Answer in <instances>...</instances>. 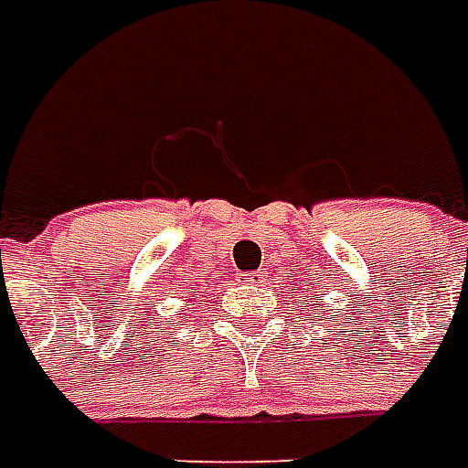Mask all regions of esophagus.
<instances>
[{"label": "esophagus", "instance_id": "1", "mask_svg": "<svg viewBox=\"0 0 468 468\" xmlns=\"http://www.w3.org/2000/svg\"><path fill=\"white\" fill-rule=\"evenodd\" d=\"M265 275H268V271H265V268H261V271H253V273L245 275V283H250V285L265 283Z\"/></svg>", "mask_w": 468, "mask_h": 468}]
</instances>
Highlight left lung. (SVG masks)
Listing matches in <instances>:
<instances>
[{
	"instance_id": "left-lung-1",
	"label": "left lung",
	"mask_w": 468,
	"mask_h": 468,
	"mask_svg": "<svg viewBox=\"0 0 468 468\" xmlns=\"http://www.w3.org/2000/svg\"><path fill=\"white\" fill-rule=\"evenodd\" d=\"M308 298H311V295H308ZM321 301H324V298H318V303H321ZM318 303H315V308H318ZM315 318H321V315H315Z\"/></svg>"
}]
</instances>
